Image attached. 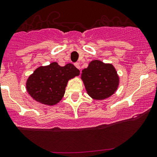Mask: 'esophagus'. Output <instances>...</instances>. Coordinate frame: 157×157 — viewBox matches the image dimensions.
Returning a JSON list of instances; mask_svg holds the SVG:
<instances>
[{
    "mask_svg": "<svg viewBox=\"0 0 157 157\" xmlns=\"http://www.w3.org/2000/svg\"><path fill=\"white\" fill-rule=\"evenodd\" d=\"M75 67H76L77 69H78V70H80V65H79L78 63H75Z\"/></svg>",
    "mask_w": 157,
    "mask_h": 157,
    "instance_id": "34e87169",
    "label": "esophagus"
}]
</instances>
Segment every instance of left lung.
Listing matches in <instances>:
<instances>
[{
	"label": "left lung",
	"instance_id": "8db88e82",
	"mask_svg": "<svg viewBox=\"0 0 157 157\" xmlns=\"http://www.w3.org/2000/svg\"><path fill=\"white\" fill-rule=\"evenodd\" d=\"M81 78L86 91L96 100L105 99L115 93L119 86L120 78L116 69L112 63H105L94 60L82 70Z\"/></svg>",
	"mask_w": 157,
	"mask_h": 157
}]
</instances>
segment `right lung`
<instances>
[{
  "label": "right lung",
  "instance_id": "1",
  "mask_svg": "<svg viewBox=\"0 0 157 157\" xmlns=\"http://www.w3.org/2000/svg\"><path fill=\"white\" fill-rule=\"evenodd\" d=\"M79 74L80 71L72 63L60 67L57 62H52L36 68L28 77L27 91L39 103L55 105L63 98L68 81Z\"/></svg>",
  "mask_w": 157,
  "mask_h": 157
}]
</instances>
